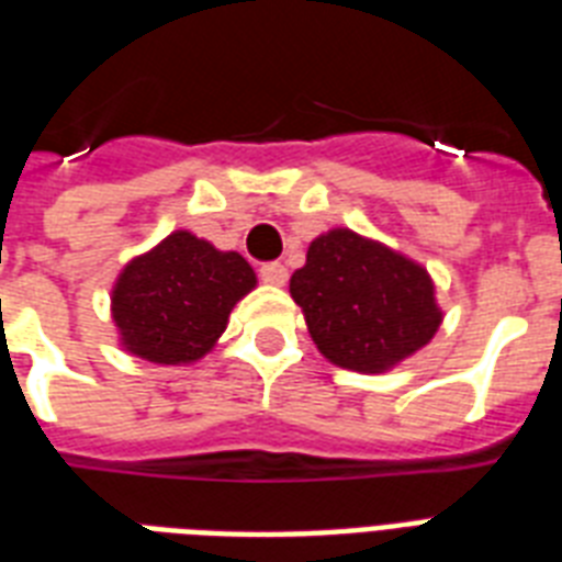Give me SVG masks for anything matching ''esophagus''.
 Segmentation results:
<instances>
[{
	"mask_svg": "<svg viewBox=\"0 0 562 562\" xmlns=\"http://www.w3.org/2000/svg\"><path fill=\"white\" fill-rule=\"evenodd\" d=\"M259 277H262L268 285H285V280H289V268L282 262H265L262 268H259Z\"/></svg>",
	"mask_w": 562,
	"mask_h": 562,
	"instance_id": "1",
	"label": "esophagus"
}]
</instances>
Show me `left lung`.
Instances as JSON below:
<instances>
[{
  "label": "left lung",
  "instance_id": "obj_1",
  "mask_svg": "<svg viewBox=\"0 0 562 562\" xmlns=\"http://www.w3.org/2000/svg\"><path fill=\"white\" fill-rule=\"evenodd\" d=\"M289 289L317 350L359 373L408 359L443 321L426 268L352 229L315 238Z\"/></svg>",
  "mask_w": 562,
  "mask_h": 562
}]
</instances>
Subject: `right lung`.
Masks as SVG:
<instances>
[{
  "mask_svg": "<svg viewBox=\"0 0 562 562\" xmlns=\"http://www.w3.org/2000/svg\"><path fill=\"white\" fill-rule=\"evenodd\" d=\"M254 285V268L241 256L178 229L122 271L113 321L127 352L154 364H187L212 350Z\"/></svg>",
  "mask_w": 562,
  "mask_h": 562,
  "instance_id": "1",
  "label": "right lung"
}]
</instances>
